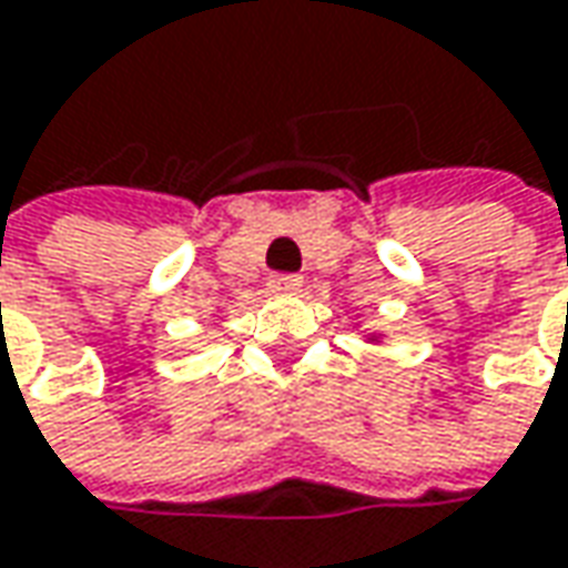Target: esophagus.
Here are the masks:
<instances>
[{
  "label": "esophagus",
  "instance_id": "obj_1",
  "mask_svg": "<svg viewBox=\"0 0 568 568\" xmlns=\"http://www.w3.org/2000/svg\"><path fill=\"white\" fill-rule=\"evenodd\" d=\"M270 288L280 292V295H292V292L302 288V276H295V273H276V276H270Z\"/></svg>",
  "mask_w": 568,
  "mask_h": 568
}]
</instances>
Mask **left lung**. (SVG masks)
<instances>
[{"mask_svg":"<svg viewBox=\"0 0 568 568\" xmlns=\"http://www.w3.org/2000/svg\"><path fill=\"white\" fill-rule=\"evenodd\" d=\"M367 343H381V333H371V336H367Z\"/></svg>","mask_w":568,"mask_h":568,"instance_id":"left-lung-1","label":"left lung"}]
</instances>
